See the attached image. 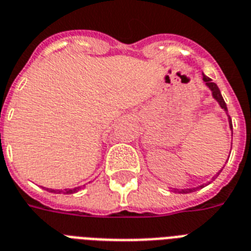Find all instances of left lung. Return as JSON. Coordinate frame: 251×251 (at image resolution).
<instances>
[{"label": "left lung", "instance_id": "obj_1", "mask_svg": "<svg viewBox=\"0 0 251 251\" xmlns=\"http://www.w3.org/2000/svg\"><path fill=\"white\" fill-rule=\"evenodd\" d=\"M202 79H203V82H205V85H206L209 89L211 90V94H213V98L215 99V100L219 103V105H221V108L223 109V111L226 112V115L228 116V122H229V127H231L232 130V121H231V117H229V115H228V109H227V104H226V101L225 99H223V97H222V94H221V90H219V87L217 86V83H214L213 81H211V78H209L207 76H205V75H202ZM223 170V169H221L219 170V173H217V175L214 176L213 180L215 178H217L218 175L221 174V172ZM211 183V182H209ZM207 185V184H206ZM202 187H205V185H200V187H196V188H185V189H176V188H172L173 189V192H176V193H191L193 192V191H197L199 188H202Z\"/></svg>", "mask_w": 251, "mask_h": 251}]
</instances>
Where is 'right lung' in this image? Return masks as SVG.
Wrapping results in <instances>:
<instances>
[{"label":"right lung","instance_id":"1","mask_svg":"<svg viewBox=\"0 0 251 251\" xmlns=\"http://www.w3.org/2000/svg\"><path fill=\"white\" fill-rule=\"evenodd\" d=\"M49 192H52V193H66V195H71V193H76L78 192L81 187H75V188H69V189H50V188H46Z\"/></svg>","mask_w":251,"mask_h":251}]
</instances>
